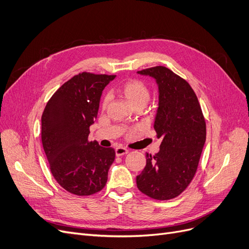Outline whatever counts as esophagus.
Segmentation results:
<instances>
[{
    "mask_svg": "<svg viewBox=\"0 0 249 249\" xmlns=\"http://www.w3.org/2000/svg\"><path fill=\"white\" fill-rule=\"evenodd\" d=\"M127 153H128V150H127L125 147L118 146V147L115 148V154H116V156H122V155L127 154Z\"/></svg>",
    "mask_w": 249,
    "mask_h": 249,
    "instance_id": "34e87169",
    "label": "esophagus"
}]
</instances>
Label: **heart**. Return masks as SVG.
I'll return each mask as SVG.
<instances>
[{"label":"heart","instance_id":"b5f03b06","mask_svg":"<svg viewBox=\"0 0 249 249\" xmlns=\"http://www.w3.org/2000/svg\"><path fill=\"white\" fill-rule=\"evenodd\" d=\"M121 92L135 107H144L148 103V101L150 100L151 96V92L149 87L143 81H141V79L138 78H131L128 79V81L124 82L121 86ZM109 100H110V98H109L108 95H105L102 98V110H105L107 108Z\"/></svg>","mask_w":249,"mask_h":249}]
</instances>
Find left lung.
Listing matches in <instances>:
<instances>
[{
    "mask_svg": "<svg viewBox=\"0 0 249 249\" xmlns=\"http://www.w3.org/2000/svg\"><path fill=\"white\" fill-rule=\"evenodd\" d=\"M138 73L153 76L158 84L154 130L162 141L158 153H147L137 187L152 199H173L195 176L206 138L205 118L191 86L171 69L154 66Z\"/></svg>",
    "mask_w": 249,
    "mask_h": 249,
    "instance_id": "8db88e82",
    "label": "left lung"
}]
</instances>
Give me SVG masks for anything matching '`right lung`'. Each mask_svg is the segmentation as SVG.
<instances>
[{"label":"right lung","instance_id":"1","mask_svg":"<svg viewBox=\"0 0 249 249\" xmlns=\"http://www.w3.org/2000/svg\"><path fill=\"white\" fill-rule=\"evenodd\" d=\"M115 75L79 72L48 101L42 115V143L57 183L69 193L89 196L105 187L113 148L89 141L103 89Z\"/></svg>","mask_w":249,"mask_h":249}]
</instances>
